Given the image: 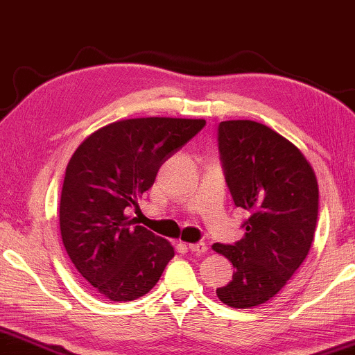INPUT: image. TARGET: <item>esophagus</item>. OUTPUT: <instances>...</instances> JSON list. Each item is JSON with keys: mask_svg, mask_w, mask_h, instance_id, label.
Listing matches in <instances>:
<instances>
[{"mask_svg": "<svg viewBox=\"0 0 355 355\" xmlns=\"http://www.w3.org/2000/svg\"><path fill=\"white\" fill-rule=\"evenodd\" d=\"M188 248H190L191 253H196V254H202V253L207 252V245L202 243V242H200V243H190V245H188Z\"/></svg>", "mask_w": 355, "mask_h": 355, "instance_id": "esophagus-1", "label": "esophagus"}]
</instances>
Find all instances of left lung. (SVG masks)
<instances>
[{
    "label": "left lung",
    "instance_id": "1",
    "mask_svg": "<svg viewBox=\"0 0 355 355\" xmlns=\"http://www.w3.org/2000/svg\"><path fill=\"white\" fill-rule=\"evenodd\" d=\"M219 149L235 206L252 216L237 243L212 245L234 266L216 294L232 309H252L272 299L309 254L318 182L302 150L263 123L220 121Z\"/></svg>",
    "mask_w": 355,
    "mask_h": 355
}]
</instances>
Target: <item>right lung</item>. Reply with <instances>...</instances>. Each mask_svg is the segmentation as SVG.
<instances>
[{"label": "right lung", "mask_w": 355, "mask_h": 355, "mask_svg": "<svg viewBox=\"0 0 355 355\" xmlns=\"http://www.w3.org/2000/svg\"><path fill=\"white\" fill-rule=\"evenodd\" d=\"M205 125L201 118L118 120L89 135L71 155L60 198L61 240L103 299L148 294L175 257L168 240L135 225L126 209L138 207L160 165Z\"/></svg>", "instance_id": "right-lung-1"}]
</instances>
